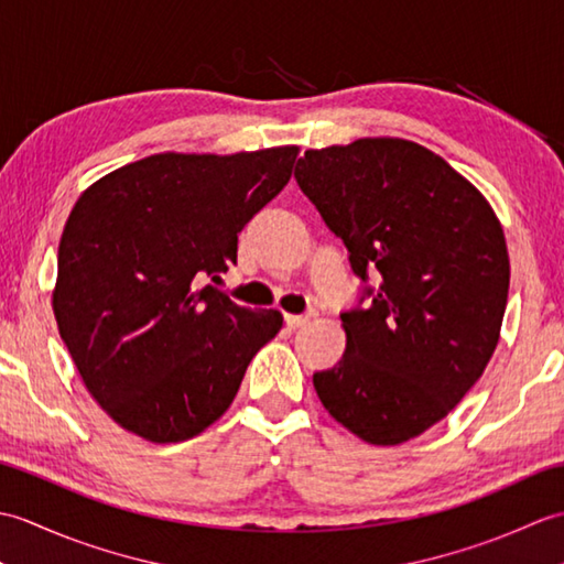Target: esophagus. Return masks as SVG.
Listing matches in <instances>:
<instances>
[{
  "label": "esophagus",
  "mask_w": 564,
  "mask_h": 564,
  "mask_svg": "<svg viewBox=\"0 0 564 564\" xmlns=\"http://www.w3.org/2000/svg\"><path fill=\"white\" fill-rule=\"evenodd\" d=\"M307 322H310L307 315H285V325H289L291 329L303 327V325H307Z\"/></svg>",
  "instance_id": "1"
}]
</instances>
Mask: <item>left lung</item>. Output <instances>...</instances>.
Here are the masks:
<instances>
[{"mask_svg":"<svg viewBox=\"0 0 564 564\" xmlns=\"http://www.w3.org/2000/svg\"><path fill=\"white\" fill-rule=\"evenodd\" d=\"M297 186L344 239L370 303L341 315V361L313 376L325 410L373 446L441 422L492 358L509 251L487 198L431 150L361 138L307 150Z\"/></svg>","mask_w":564,"mask_h":564,"instance_id":"left-lung-1","label":"left lung"}]
</instances>
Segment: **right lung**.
I'll return each mask as SVG.
<instances>
[{"instance_id": "right-lung-1", "label": "right lung", "mask_w": 564, "mask_h": 564, "mask_svg": "<svg viewBox=\"0 0 564 564\" xmlns=\"http://www.w3.org/2000/svg\"><path fill=\"white\" fill-rule=\"evenodd\" d=\"M295 158V145L150 154L77 198L53 313L82 382L130 434L198 436L279 334V310L257 313L200 283L237 263V235L289 184Z\"/></svg>"}]
</instances>
